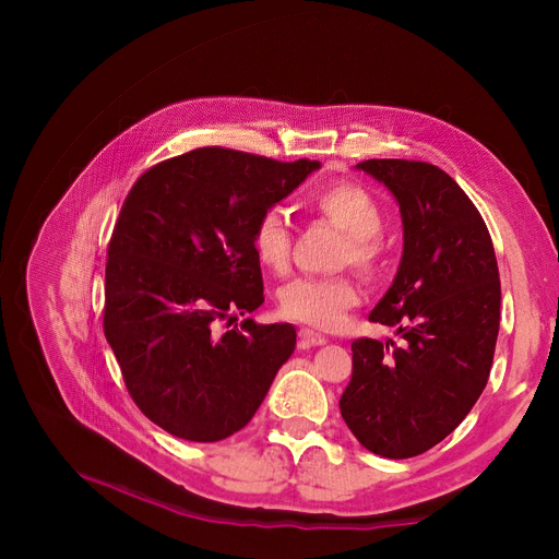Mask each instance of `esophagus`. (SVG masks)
I'll use <instances>...</instances> for the list:
<instances>
[{"mask_svg": "<svg viewBox=\"0 0 559 559\" xmlns=\"http://www.w3.org/2000/svg\"><path fill=\"white\" fill-rule=\"evenodd\" d=\"M329 340L321 335V333H314V331H310V329H301L299 331V344H301V348H310V346H321V344H326Z\"/></svg>", "mask_w": 559, "mask_h": 559, "instance_id": "obj_1", "label": "esophagus"}]
</instances>
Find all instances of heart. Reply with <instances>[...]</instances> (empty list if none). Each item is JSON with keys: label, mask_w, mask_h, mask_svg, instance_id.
<instances>
[{"label": "heart", "mask_w": 559, "mask_h": 559, "mask_svg": "<svg viewBox=\"0 0 559 559\" xmlns=\"http://www.w3.org/2000/svg\"><path fill=\"white\" fill-rule=\"evenodd\" d=\"M314 211L344 233L340 264H354L373 276L383 262L380 233L385 215L376 197L358 183H335L312 199ZM251 245L258 262L274 274H285L292 253V228L278 205L262 211L255 219ZM360 299L354 278H295L278 292V306L287 319L317 329H333Z\"/></svg>", "instance_id": "1"}]
</instances>
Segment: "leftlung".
I'll list each match as a JSON object with an SVG mask.
<instances>
[{
  "label": "left lung",
  "mask_w": 559,
  "mask_h": 559,
  "mask_svg": "<svg viewBox=\"0 0 559 559\" xmlns=\"http://www.w3.org/2000/svg\"><path fill=\"white\" fill-rule=\"evenodd\" d=\"M383 183L403 219L399 272L369 319L401 337L356 340L340 409L358 442L390 460L442 442L483 394L501 321V281L489 230L451 176L430 163L356 165Z\"/></svg>",
  "instance_id": "left-lung-1"
}]
</instances>
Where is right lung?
<instances>
[{
	"label": "right lung",
	"mask_w": 559,
	"mask_h": 559,
	"mask_svg": "<svg viewBox=\"0 0 559 559\" xmlns=\"http://www.w3.org/2000/svg\"><path fill=\"white\" fill-rule=\"evenodd\" d=\"M319 160L278 163L203 146L146 169L115 224L104 333L146 419L188 442L245 428L295 354L292 324L215 333L262 306L251 235Z\"/></svg>",
	"instance_id": "right-lung-1"
}]
</instances>
